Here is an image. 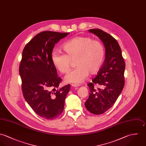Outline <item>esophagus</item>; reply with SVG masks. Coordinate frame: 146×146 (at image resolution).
<instances>
[{
	"instance_id": "obj_1",
	"label": "esophagus",
	"mask_w": 146,
	"mask_h": 146,
	"mask_svg": "<svg viewBox=\"0 0 146 146\" xmlns=\"http://www.w3.org/2000/svg\"><path fill=\"white\" fill-rule=\"evenodd\" d=\"M80 85H78V84H72V86L74 87V88H76V87H78L80 86Z\"/></svg>"
}]
</instances>
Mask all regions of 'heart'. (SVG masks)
<instances>
[{
    "mask_svg": "<svg viewBox=\"0 0 146 146\" xmlns=\"http://www.w3.org/2000/svg\"><path fill=\"white\" fill-rule=\"evenodd\" d=\"M64 52L52 54L54 66L62 73H68L72 61L75 60L77 67L65 77L67 82L79 84L88 76L96 74L102 67L104 58V49L98 40L88 36H76L67 41L62 47Z\"/></svg>",
    "mask_w": 146,
    "mask_h": 146,
    "instance_id": "b5f03b06",
    "label": "heart"
}]
</instances>
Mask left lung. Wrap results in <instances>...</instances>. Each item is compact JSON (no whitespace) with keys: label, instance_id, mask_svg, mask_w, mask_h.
Returning <instances> with one entry per match:
<instances>
[{"label":"left lung","instance_id":"1","mask_svg":"<svg viewBox=\"0 0 146 146\" xmlns=\"http://www.w3.org/2000/svg\"><path fill=\"white\" fill-rule=\"evenodd\" d=\"M88 31L102 40L106 50V58L102 68L92 82L88 84L90 92L85 103L89 112L100 115L113 106L123 90L125 63L121 48L112 36L99 29H90ZM95 85L102 88L96 89Z\"/></svg>","mask_w":146,"mask_h":146}]
</instances>
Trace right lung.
Returning a JSON list of instances; mask_svg holds the SVG:
<instances>
[{"label": "right lung", "instance_id": "right-lung-1", "mask_svg": "<svg viewBox=\"0 0 146 146\" xmlns=\"http://www.w3.org/2000/svg\"><path fill=\"white\" fill-rule=\"evenodd\" d=\"M69 33L44 31L25 46L19 67L24 97L33 110L47 119L62 112L70 85L59 88L58 77L51 55L55 44Z\"/></svg>", "mask_w": 146, "mask_h": 146}]
</instances>
